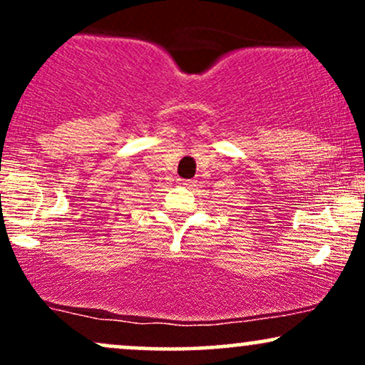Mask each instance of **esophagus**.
Here are the masks:
<instances>
[{
    "instance_id": "obj_1",
    "label": "esophagus",
    "mask_w": 365,
    "mask_h": 365,
    "mask_svg": "<svg viewBox=\"0 0 365 365\" xmlns=\"http://www.w3.org/2000/svg\"><path fill=\"white\" fill-rule=\"evenodd\" d=\"M192 183H194V180H182V178H178V185H182V187H190Z\"/></svg>"
}]
</instances>
